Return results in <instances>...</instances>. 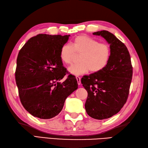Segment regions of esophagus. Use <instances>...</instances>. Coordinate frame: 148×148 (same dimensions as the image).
Wrapping results in <instances>:
<instances>
[{
	"label": "esophagus",
	"instance_id": "esophagus-1",
	"mask_svg": "<svg viewBox=\"0 0 148 148\" xmlns=\"http://www.w3.org/2000/svg\"><path fill=\"white\" fill-rule=\"evenodd\" d=\"M76 79H77L78 85H81V77H79V76H76Z\"/></svg>",
	"mask_w": 148,
	"mask_h": 148
}]
</instances>
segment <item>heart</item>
Instances as JSON below:
<instances>
[{
	"instance_id": "1",
	"label": "heart",
	"mask_w": 148,
	"mask_h": 148,
	"mask_svg": "<svg viewBox=\"0 0 148 148\" xmlns=\"http://www.w3.org/2000/svg\"><path fill=\"white\" fill-rule=\"evenodd\" d=\"M62 61L70 65L80 55V62L69 68V73L75 75L88 73H96L106 66L111 56V49L106 43L99 42L86 36H79L72 42L71 45L65 44L60 50Z\"/></svg>"
}]
</instances>
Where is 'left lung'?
I'll list each match as a JSON object with an SVG mask.
<instances>
[{
    "mask_svg": "<svg viewBox=\"0 0 148 148\" xmlns=\"http://www.w3.org/2000/svg\"><path fill=\"white\" fill-rule=\"evenodd\" d=\"M110 44L111 56L103 69L81 79L88 92L85 109L94 119H108L118 112L126 103L132 76L130 52L124 43L107 31L92 33Z\"/></svg>",
    "mask_w": 148,
    "mask_h": 148,
    "instance_id": "1",
    "label": "left lung"
}]
</instances>
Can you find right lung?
Listing matches in <instances>:
<instances>
[{
  "mask_svg": "<svg viewBox=\"0 0 148 148\" xmlns=\"http://www.w3.org/2000/svg\"><path fill=\"white\" fill-rule=\"evenodd\" d=\"M70 35L38 34L20 50L16 81L25 110L38 118L51 119L62 111L66 98L78 88L74 75H68L60 58V50Z\"/></svg>",
  "mask_w": 148,
  "mask_h": 148,
  "instance_id": "1",
  "label": "right lung"
}]
</instances>
